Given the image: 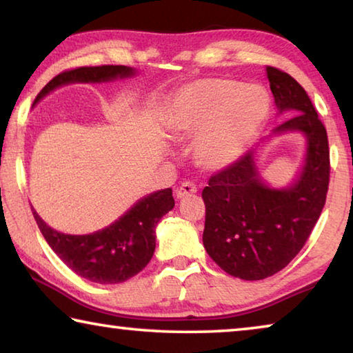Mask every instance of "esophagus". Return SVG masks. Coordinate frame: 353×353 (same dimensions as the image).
I'll return each mask as SVG.
<instances>
[{"instance_id":"obj_1","label":"esophagus","mask_w":353,"mask_h":353,"mask_svg":"<svg viewBox=\"0 0 353 353\" xmlns=\"http://www.w3.org/2000/svg\"><path fill=\"white\" fill-rule=\"evenodd\" d=\"M196 191H198V188H196L194 183L183 182V183L181 185V187H179V188L176 190V196H177V199H182V198H185V196L194 194Z\"/></svg>"}]
</instances>
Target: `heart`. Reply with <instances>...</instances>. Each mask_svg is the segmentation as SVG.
Listing matches in <instances>:
<instances>
[{"mask_svg": "<svg viewBox=\"0 0 353 353\" xmlns=\"http://www.w3.org/2000/svg\"><path fill=\"white\" fill-rule=\"evenodd\" d=\"M271 99L260 85L232 79H201L177 92L168 117L174 135L201 132L194 151L207 168L235 162L270 117Z\"/></svg>", "mask_w": 353, "mask_h": 353, "instance_id": "heart-1", "label": "heart"}]
</instances>
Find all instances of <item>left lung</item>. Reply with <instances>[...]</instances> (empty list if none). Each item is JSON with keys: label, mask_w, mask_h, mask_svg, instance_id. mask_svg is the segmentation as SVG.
Segmentation results:
<instances>
[{"label": "left lung", "mask_w": 353, "mask_h": 353, "mask_svg": "<svg viewBox=\"0 0 353 353\" xmlns=\"http://www.w3.org/2000/svg\"><path fill=\"white\" fill-rule=\"evenodd\" d=\"M277 115L292 113L261 143L283 134H302L305 157L286 187L263 179L250 149L219 171L202 191L205 227L202 243L221 270L243 280H263L282 271L312 234L325 204L330 176L327 130L307 92L294 77L266 67Z\"/></svg>", "instance_id": "1"}]
</instances>
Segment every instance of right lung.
Masks as SVG:
<instances>
[{
    "instance_id": "1",
    "label": "right lung",
    "mask_w": 353,
    "mask_h": 353,
    "mask_svg": "<svg viewBox=\"0 0 353 353\" xmlns=\"http://www.w3.org/2000/svg\"><path fill=\"white\" fill-rule=\"evenodd\" d=\"M137 70L124 65L81 67L57 74L43 87L32 107L56 88L70 83H103L128 79ZM32 208L37 225L46 243L59 259L77 276L101 285L123 283L139 274L155 250V227L174 208L172 190L165 188L143 196L115 223L85 235L57 232L48 225Z\"/></svg>"
}]
</instances>
